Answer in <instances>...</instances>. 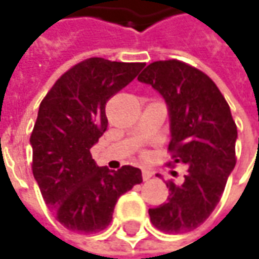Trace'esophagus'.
<instances>
[{
	"instance_id": "obj_1",
	"label": "esophagus",
	"mask_w": 259,
	"mask_h": 259,
	"mask_svg": "<svg viewBox=\"0 0 259 259\" xmlns=\"http://www.w3.org/2000/svg\"><path fill=\"white\" fill-rule=\"evenodd\" d=\"M151 177H153V171L148 170V168H143V180L147 182V180H150Z\"/></svg>"
}]
</instances>
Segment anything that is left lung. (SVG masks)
I'll return each mask as SVG.
<instances>
[{
  "label": "left lung",
  "instance_id": "obj_1",
  "mask_svg": "<svg viewBox=\"0 0 259 259\" xmlns=\"http://www.w3.org/2000/svg\"><path fill=\"white\" fill-rule=\"evenodd\" d=\"M138 80L153 86L168 105V165L187 167L183 183H165L167 202L148 210L151 224L167 234L190 232L213 212L236 164V124L213 80L184 62H153Z\"/></svg>",
  "mask_w": 259,
  "mask_h": 259
}]
</instances>
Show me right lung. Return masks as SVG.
<instances>
[{"label": "right lung", "instance_id": "1", "mask_svg": "<svg viewBox=\"0 0 259 259\" xmlns=\"http://www.w3.org/2000/svg\"><path fill=\"white\" fill-rule=\"evenodd\" d=\"M143 67L89 57L60 76L40 104L30 137L31 170L46 204L69 231H104L119 196L143 182L140 168L111 171L91 154L108 126L106 102Z\"/></svg>", "mask_w": 259, "mask_h": 259}]
</instances>
